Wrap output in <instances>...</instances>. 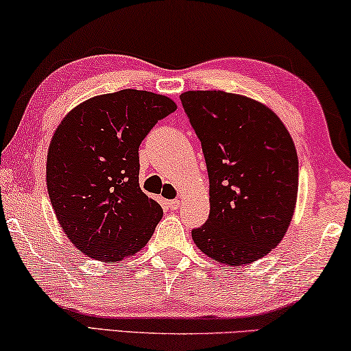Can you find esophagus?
Instances as JSON below:
<instances>
[{"label": "esophagus", "mask_w": 351, "mask_h": 351, "mask_svg": "<svg viewBox=\"0 0 351 351\" xmlns=\"http://www.w3.org/2000/svg\"><path fill=\"white\" fill-rule=\"evenodd\" d=\"M166 206H168L171 210H177L180 207V201H179V199H172V201L166 202Z\"/></svg>", "instance_id": "1"}]
</instances>
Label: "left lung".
Returning <instances> with one entry per match:
<instances>
[{
  "label": "left lung",
  "mask_w": 351,
  "mask_h": 351,
  "mask_svg": "<svg viewBox=\"0 0 351 351\" xmlns=\"http://www.w3.org/2000/svg\"><path fill=\"white\" fill-rule=\"evenodd\" d=\"M201 139L210 215L191 232L204 254L229 267L252 263L284 239L298 194V155L282 121L261 101L224 90L180 95Z\"/></svg>",
  "instance_id": "left-lung-1"
}]
</instances>
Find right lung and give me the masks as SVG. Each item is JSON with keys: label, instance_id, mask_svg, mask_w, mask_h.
Returning a JSON list of instances; mask_svg holds the SVG:
<instances>
[{"label": "right lung", "instance_id": "obj_1", "mask_svg": "<svg viewBox=\"0 0 351 351\" xmlns=\"http://www.w3.org/2000/svg\"><path fill=\"white\" fill-rule=\"evenodd\" d=\"M177 110L169 97L122 89L67 112L47 155V190L64 234L80 252L121 262L147 245L163 208L139 186L143 139Z\"/></svg>", "mask_w": 351, "mask_h": 351}]
</instances>
